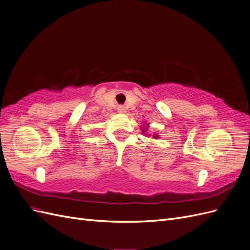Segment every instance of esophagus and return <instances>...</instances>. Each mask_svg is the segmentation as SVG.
Wrapping results in <instances>:
<instances>
[{
	"label": "esophagus",
	"instance_id": "obj_1",
	"mask_svg": "<svg viewBox=\"0 0 250 250\" xmlns=\"http://www.w3.org/2000/svg\"><path fill=\"white\" fill-rule=\"evenodd\" d=\"M117 109H118V111H119V112H121V113H124V112L126 111L125 106H123V105H118Z\"/></svg>",
	"mask_w": 250,
	"mask_h": 250
}]
</instances>
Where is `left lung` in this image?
I'll return each instance as SVG.
<instances>
[{"label":"left lung","mask_w":250,"mask_h":250,"mask_svg":"<svg viewBox=\"0 0 250 250\" xmlns=\"http://www.w3.org/2000/svg\"><path fill=\"white\" fill-rule=\"evenodd\" d=\"M147 127H148V126H146V127H144V128H143V131H142L143 133H146V128H147ZM152 137H153V139H157V138H158V135H156V134H153Z\"/></svg>","instance_id":"8db88e82"}]
</instances>
